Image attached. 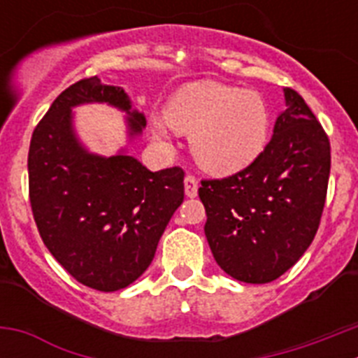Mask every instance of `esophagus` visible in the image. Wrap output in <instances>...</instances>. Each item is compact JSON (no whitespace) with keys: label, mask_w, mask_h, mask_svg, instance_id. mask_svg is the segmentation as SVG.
<instances>
[{"label":"esophagus","mask_w":358,"mask_h":358,"mask_svg":"<svg viewBox=\"0 0 358 358\" xmlns=\"http://www.w3.org/2000/svg\"><path fill=\"white\" fill-rule=\"evenodd\" d=\"M197 189H199V181L197 177L192 176V173H188V176L185 177V192L188 197H195L197 195Z\"/></svg>","instance_id":"1"}]
</instances>
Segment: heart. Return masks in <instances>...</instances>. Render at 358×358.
I'll return each instance as SVG.
<instances>
[{
    "label": "heart",
    "instance_id": "b5f03b06",
    "mask_svg": "<svg viewBox=\"0 0 358 358\" xmlns=\"http://www.w3.org/2000/svg\"><path fill=\"white\" fill-rule=\"evenodd\" d=\"M166 117L152 120V134L169 143L172 127L189 136L192 152L202 169L227 176L245 169L264 152L268 140V110L255 91L194 82L177 91Z\"/></svg>",
    "mask_w": 358,
    "mask_h": 358
}]
</instances>
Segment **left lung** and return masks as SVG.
<instances>
[{
  "instance_id": "left-lung-1",
  "label": "left lung",
  "mask_w": 358,
  "mask_h": 358,
  "mask_svg": "<svg viewBox=\"0 0 358 358\" xmlns=\"http://www.w3.org/2000/svg\"><path fill=\"white\" fill-rule=\"evenodd\" d=\"M249 166L222 179H202L208 243L224 273L243 283L285 274L314 240L327 201L330 140L297 91Z\"/></svg>"
}]
</instances>
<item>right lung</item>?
<instances>
[{
  "instance_id": "1",
  "label": "right lung",
  "mask_w": 358,
  "mask_h": 358,
  "mask_svg": "<svg viewBox=\"0 0 358 358\" xmlns=\"http://www.w3.org/2000/svg\"><path fill=\"white\" fill-rule=\"evenodd\" d=\"M107 102L129 113L131 136L147 125L125 91L98 77L69 85L37 123L28 150V192L44 245L78 283L115 292L147 271L173 211L185 201L181 166L150 172L132 156L85 152L71 107Z\"/></svg>"
}]
</instances>
